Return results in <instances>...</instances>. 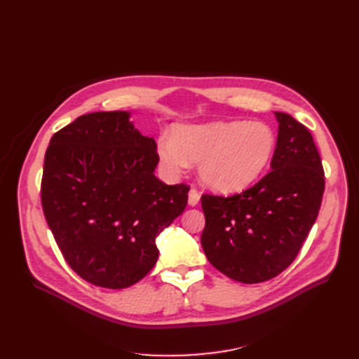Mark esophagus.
<instances>
[{
    "label": "esophagus",
    "instance_id": "esophagus-1",
    "mask_svg": "<svg viewBox=\"0 0 359 359\" xmlns=\"http://www.w3.org/2000/svg\"><path fill=\"white\" fill-rule=\"evenodd\" d=\"M199 201H201V194H199V191H198L196 189H191V190L189 191V205H191V206H196V205L199 203Z\"/></svg>",
    "mask_w": 359,
    "mask_h": 359
}]
</instances>
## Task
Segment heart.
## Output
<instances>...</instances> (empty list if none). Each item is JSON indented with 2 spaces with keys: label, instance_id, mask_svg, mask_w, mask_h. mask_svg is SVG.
<instances>
[{
  "label": "heart",
  "instance_id": "heart-1",
  "mask_svg": "<svg viewBox=\"0 0 359 359\" xmlns=\"http://www.w3.org/2000/svg\"><path fill=\"white\" fill-rule=\"evenodd\" d=\"M276 142L273 128L260 121L178 126L173 136L157 139V154L170 175H180L191 163H199V177L206 187L235 193L262 175Z\"/></svg>",
  "mask_w": 359,
  "mask_h": 359
}]
</instances>
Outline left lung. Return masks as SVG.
Segmentation results:
<instances>
[{
	"instance_id": "1",
	"label": "left lung",
	"mask_w": 359,
	"mask_h": 359,
	"mask_svg": "<svg viewBox=\"0 0 359 359\" xmlns=\"http://www.w3.org/2000/svg\"><path fill=\"white\" fill-rule=\"evenodd\" d=\"M271 170L232 196L202 194V248L214 268L241 283L277 277L295 260L318 219L325 173L310 130L276 112Z\"/></svg>"
}]
</instances>
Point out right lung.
Instances as JSON below:
<instances>
[{
  "mask_svg": "<svg viewBox=\"0 0 359 359\" xmlns=\"http://www.w3.org/2000/svg\"><path fill=\"white\" fill-rule=\"evenodd\" d=\"M153 137L127 112L76 118L52 136L41 177V206L69 266L85 281L124 289L157 262V235L187 205V184L156 175Z\"/></svg>",
  "mask_w": 359,
  "mask_h": 359,
  "instance_id": "1",
  "label": "right lung"
}]
</instances>
